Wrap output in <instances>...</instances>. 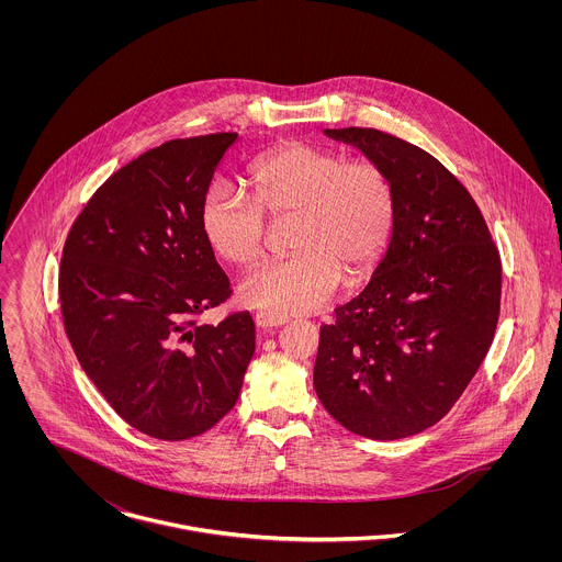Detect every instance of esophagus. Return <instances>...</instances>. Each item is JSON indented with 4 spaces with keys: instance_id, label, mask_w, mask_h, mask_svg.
<instances>
[{
    "instance_id": "1",
    "label": "esophagus",
    "mask_w": 562,
    "mask_h": 562,
    "mask_svg": "<svg viewBox=\"0 0 562 562\" xmlns=\"http://www.w3.org/2000/svg\"><path fill=\"white\" fill-rule=\"evenodd\" d=\"M255 322H257V326H261V328H272V326L285 324L288 316L272 314V312H259V314H255Z\"/></svg>"
}]
</instances>
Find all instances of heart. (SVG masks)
<instances>
[{
	"mask_svg": "<svg viewBox=\"0 0 562 562\" xmlns=\"http://www.w3.org/2000/svg\"><path fill=\"white\" fill-rule=\"evenodd\" d=\"M252 192L214 183L201 210L212 248L229 263L250 268L268 250L272 227L290 229V259L263 266L240 283L244 305L272 314H307L326 305L341 277L363 279L394 229L392 179L372 160H346L333 149L292 143L246 170Z\"/></svg>",
	"mask_w": 562,
	"mask_h": 562,
	"instance_id": "heart-1",
	"label": "heart"
}]
</instances>
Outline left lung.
Masks as SVG:
<instances>
[{"instance_id":"obj_1","label":"left lung","mask_w":562,"mask_h":562,"mask_svg":"<svg viewBox=\"0 0 562 562\" xmlns=\"http://www.w3.org/2000/svg\"><path fill=\"white\" fill-rule=\"evenodd\" d=\"M392 179V240L372 281L321 328L314 387L350 432L394 441L437 424L481 368L499 318L502 263L465 186L379 130H324Z\"/></svg>"}]
</instances>
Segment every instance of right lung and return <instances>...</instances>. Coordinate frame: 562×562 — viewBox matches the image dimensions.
<instances>
[{
	"label": "right lung",
	"mask_w": 562,
	"mask_h": 562,
	"mask_svg": "<svg viewBox=\"0 0 562 562\" xmlns=\"http://www.w3.org/2000/svg\"><path fill=\"white\" fill-rule=\"evenodd\" d=\"M236 140H170L125 164L86 203L63 250V321L83 372L130 426L164 441L221 422L255 352L248 312L199 324L232 296L201 210Z\"/></svg>",
	"instance_id": "right-lung-1"
}]
</instances>
